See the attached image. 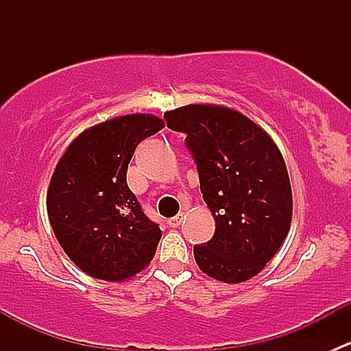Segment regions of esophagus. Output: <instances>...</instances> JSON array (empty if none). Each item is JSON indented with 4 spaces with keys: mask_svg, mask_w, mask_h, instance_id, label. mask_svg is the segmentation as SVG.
Instances as JSON below:
<instances>
[{
    "mask_svg": "<svg viewBox=\"0 0 351 351\" xmlns=\"http://www.w3.org/2000/svg\"><path fill=\"white\" fill-rule=\"evenodd\" d=\"M182 221H183V214H178V215H176V217L169 219L168 224H169V228H180Z\"/></svg>",
    "mask_w": 351,
    "mask_h": 351,
    "instance_id": "esophagus-1",
    "label": "esophagus"
}]
</instances>
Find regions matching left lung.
<instances>
[{
  "mask_svg": "<svg viewBox=\"0 0 351 351\" xmlns=\"http://www.w3.org/2000/svg\"><path fill=\"white\" fill-rule=\"evenodd\" d=\"M165 119L186 136L215 221L210 241L193 246L198 268L226 284L250 280L289 234L292 189L282 153L260 125L228 107L192 104Z\"/></svg>",
  "mask_w": 351,
  "mask_h": 351,
  "instance_id": "left-lung-1",
  "label": "left lung"
}]
</instances>
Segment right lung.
I'll list each match as a JSON object with an SVG mask.
<instances>
[{
  "instance_id": "right-lung-1",
  "label": "right lung",
  "mask_w": 351,
  "mask_h": 351,
  "mask_svg": "<svg viewBox=\"0 0 351 351\" xmlns=\"http://www.w3.org/2000/svg\"><path fill=\"white\" fill-rule=\"evenodd\" d=\"M165 127L132 113L81 132L59 159L47 190V214L64 253L93 278L122 282L149 265L161 229L127 185L137 144Z\"/></svg>"
}]
</instances>
